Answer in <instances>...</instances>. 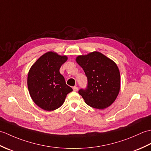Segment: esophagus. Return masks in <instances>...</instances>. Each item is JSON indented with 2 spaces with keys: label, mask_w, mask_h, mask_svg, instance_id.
Instances as JSON below:
<instances>
[{
  "label": "esophagus",
  "mask_w": 151,
  "mask_h": 151,
  "mask_svg": "<svg viewBox=\"0 0 151 151\" xmlns=\"http://www.w3.org/2000/svg\"><path fill=\"white\" fill-rule=\"evenodd\" d=\"M73 91H77L78 90V88L77 86H74V87H73Z\"/></svg>",
  "instance_id": "obj_1"
}]
</instances>
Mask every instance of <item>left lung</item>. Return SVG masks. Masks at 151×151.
Returning <instances> with one entry per match:
<instances>
[{"mask_svg": "<svg viewBox=\"0 0 151 151\" xmlns=\"http://www.w3.org/2000/svg\"><path fill=\"white\" fill-rule=\"evenodd\" d=\"M76 62L87 76V87L78 91L86 103L97 109L110 106L120 89V73L116 64L99 52L79 56Z\"/></svg>", "mask_w": 151, "mask_h": 151, "instance_id": "obj_1", "label": "left lung"}]
</instances>
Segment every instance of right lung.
Segmentation results:
<instances>
[{"label": "right lung", "instance_id": "add662e5", "mask_svg": "<svg viewBox=\"0 0 151 151\" xmlns=\"http://www.w3.org/2000/svg\"><path fill=\"white\" fill-rule=\"evenodd\" d=\"M67 60L65 56L48 52L32 66L28 75V88L38 106L52 111L62 106L67 95L73 91L65 83L60 69Z\"/></svg>", "mask_w": 151, "mask_h": 151}]
</instances>
